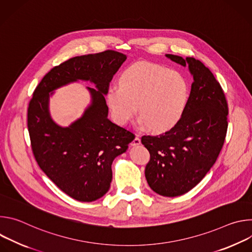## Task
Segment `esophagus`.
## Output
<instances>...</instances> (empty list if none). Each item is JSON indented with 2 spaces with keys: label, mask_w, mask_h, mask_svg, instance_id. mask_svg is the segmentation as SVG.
I'll return each mask as SVG.
<instances>
[{
  "label": "esophagus",
  "mask_w": 252,
  "mask_h": 252,
  "mask_svg": "<svg viewBox=\"0 0 252 252\" xmlns=\"http://www.w3.org/2000/svg\"><path fill=\"white\" fill-rule=\"evenodd\" d=\"M131 147H136V146H138V145H140V139H139V137H135L132 141H131Z\"/></svg>",
  "instance_id": "34e87169"
}]
</instances>
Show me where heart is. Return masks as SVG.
<instances>
[{"instance_id": "b5f03b06", "label": "heart", "mask_w": 252, "mask_h": 252, "mask_svg": "<svg viewBox=\"0 0 252 252\" xmlns=\"http://www.w3.org/2000/svg\"><path fill=\"white\" fill-rule=\"evenodd\" d=\"M119 87L106 91L105 102L113 121L126 126L136 114L139 124L154 132H165L182 120L189 99L187 78L174 69L147 62L127 65L118 78Z\"/></svg>"}]
</instances>
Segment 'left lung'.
Here are the masks:
<instances>
[{
    "label": "left lung",
    "mask_w": 252,
    "mask_h": 252,
    "mask_svg": "<svg viewBox=\"0 0 252 252\" xmlns=\"http://www.w3.org/2000/svg\"><path fill=\"white\" fill-rule=\"evenodd\" d=\"M172 62L189 66L193 83L187 110L179 123L159 135H143L151 155L145 174L150 188L162 196L187 193L198 185L222 149L228 106L213 74L194 58L167 54Z\"/></svg>",
    "instance_id": "left-lung-1"
}]
</instances>
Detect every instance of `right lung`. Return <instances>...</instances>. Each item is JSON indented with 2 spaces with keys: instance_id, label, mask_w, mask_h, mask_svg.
I'll list each match as a JSON object with an SVG mask.
<instances>
[{
  "instance_id": "add662e5",
  "label": "right lung",
  "mask_w": 252,
  "mask_h": 252,
  "mask_svg": "<svg viewBox=\"0 0 252 252\" xmlns=\"http://www.w3.org/2000/svg\"><path fill=\"white\" fill-rule=\"evenodd\" d=\"M126 56L112 50L75 57L53 67L35 88L28 109L32 150L41 169L65 194L91 202L103 196L113 179L114 159L126 152L133 134L107 119L104 95ZM90 81L91 103L68 127L50 117L49 97L59 87Z\"/></svg>"
}]
</instances>
